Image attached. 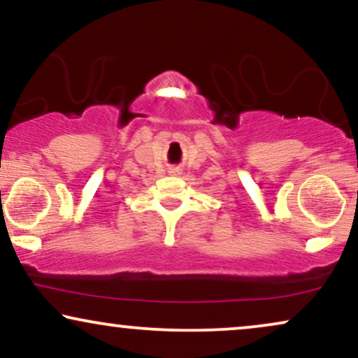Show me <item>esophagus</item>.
<instances>
[{"instance_id": "obj_1", "label": "esophagus", "mask_w": 358, "mask_h": 358, "mask_svg": "<svg viewBox=\"0 0 358 358\" xmlns=\"http://www.w3.org/2000/svg\"><path fill=\"white\" fill-rule=\"evenodd\" d=\"M171 174H174V176H176V174H180V172H179V169H172V171H171Z\"/></svg>"}]
</instances>
